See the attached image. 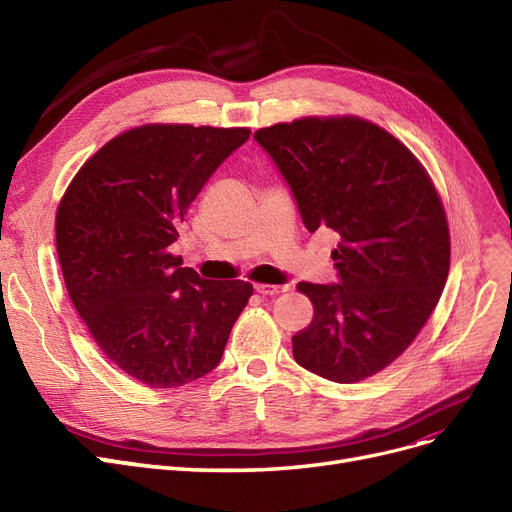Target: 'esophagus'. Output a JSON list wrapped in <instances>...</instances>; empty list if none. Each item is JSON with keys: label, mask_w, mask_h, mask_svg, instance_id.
Wrapping results in <instances>:
<instances>
[{"label": "esophagus", "mask_w": 512, "mask_h": 512, "mask_svg": "<svg viewBox=\"0 0 512 512\" xmlns=\"http://www.w3.org/2000/svg\"><path fill=\"white\" fill-rule=\"evenodd\" d=\"M255 290L263 294V297H274V294L288 292L290 286L288 284H255Z\"/></svg>", "instance_id": "obj_1"}]
</instances>
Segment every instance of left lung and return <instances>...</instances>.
<instances>
[{
	"label": "left lung",
	"instance_id": "obj_1",
	"mask_svg": "<svg viewBox=\"0 0 512 512\" xmlns=\"http://www.w3.org/2000/svg\"><path fill=\"white\" fill-rule=\"evenodd\" d=\"M309 232L330 230L336 284L299 282L313 321L292 336L301 367L353 384L407 351L436 309L450 267L442 201L417 157L355 116L259 128Z\"/></svg>",
	"mask_w": 512,
	"mask_h": 512
}]
</instances>
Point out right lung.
<instances>
[{"instance_id":"obj_1","label":"right lung","mask_w":512,"mask_h":512,"mask_svg":"<svg viewBox=\"0 0 512 512\" xmlns=\"http://www.w3.org/2000/svg\"><path fill=\"white\" fill-rule=\"evenodd\" d=\"M249 137V128H132L78 170L60 201L70 301L105 357L149 388H178L218 367L253 294L249 282L205 280L170 253L188 205Z\"/></svg>"}]
</instances>
